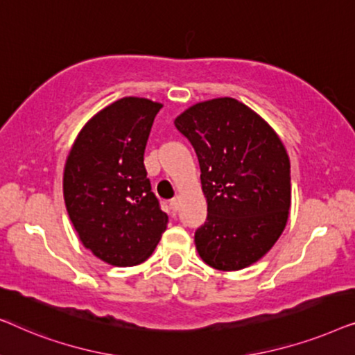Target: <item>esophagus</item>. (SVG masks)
<instances>
[{
	"label": "esophagus",
	"mask_w": 355,
	"mask_h": 355,
	"mask_svg": "<svg viewBox=\"0 0 355 355\" xmlns=\"http://www.w3.org/2000/svg\"><path fill=\"white\" fill-rule=\"evenodd\" d=\"M179 205H181V198H179V197H174V198H171V200H169V207H171L174 211L179 210Z\"/></svg>",
	"instance_id": "1"
}]
</instances>
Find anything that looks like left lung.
I'll use <instances>...</instances> for the list:
<instances>
[{
  "label": "left lung",
  "instance_id": "1",
  "mask_svg": "<svg viewBox=\"0 0 355 355\" xmlns=\"http://www.w3.org/2000/svg\"><path fill=\"white\" fill-rule=\"evenodd\" d=\"M174 125L196 150L207 221L196 231L211 268L236 271L260 260L284 231L291 164L268 123L230 96L191 106Z\"/></svg>",
  "mask_w": 355,
  "mask_h": 355
}]
</instances>
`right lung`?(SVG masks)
<instances>
[{
    "mask_svg": "<svg viewBox=\"0 0 355 355\" xmlns=\"http://www.w3.org/2000/svg\"><path fill=\"white\" fill-rule=\"evenodd\" d=\"M162 103L125 96L98 111L67 155L62 192L79 239L114 266L139 265L166 230L144 164Z\"/></svg>",
    "mask_w": 355,
    "mask_h": 355,
    "instance_id": "obj_1",
    "label": "right lung"
}]
</instances>
